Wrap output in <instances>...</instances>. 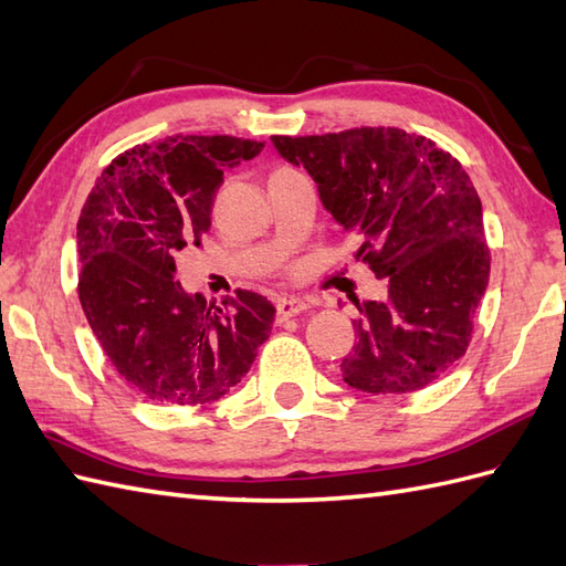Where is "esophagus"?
<instances>
[{
	"label": "esophagus",
	"instance_id": "esophagus-1",
	"mask_svg": "<svg viewBox=\"0 0 566 566\" xmlns=\"http://www.w3.org/2000/svg\"><path fill=\"white\" fill-rule=\"evenodd\" d=\"M310 310V302L302 300V297H281L275 302V312H279L281 319H287V316H295Z\"/></svg>",
	"mask_w": 566,
	"mask_h": 566
}]
</instances>
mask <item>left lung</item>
Returning <instances> with one entry per match:
<instances>
[{"label":"left lung","mask_w":566,"mask_h":566,"mask_svg":"<svg viewBox=\"0 0 566 566\" xmlns=\"http://www.w3.org/2000/svg\"><path fill=\"white\" fill-rule=\"evenodd\" d=\"M271 142L310 172L324 209L360 240L355 256L387 283V297L355 300L343 381L410 394L442 379L471 343L490 281L482 203L463 165L396 127Z\"/></svg>","instance_id":"8db88e82"}]
</instances>
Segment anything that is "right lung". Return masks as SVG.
I'll use <instances>...</instances> for the list:
<instances>
[{"instance_id": "obj_1", "label": "right lung", "mask_w": 566, "mask_h": 566, "mask_svg": "<svg viewBox=\"0 0 566 566\" xmlns=\"http://www.w3.org/2000/svg\"><path fill=\"white\" fill-rule=\"evenodd\" d=\"M264 144L235 136H168L107 165L81 209L78 300L107 360L156 403L203 406L250 371L275 307L238 291L206 305L175 281V256L201 244L223 170Z\"/></svg>"}]
</instances>
